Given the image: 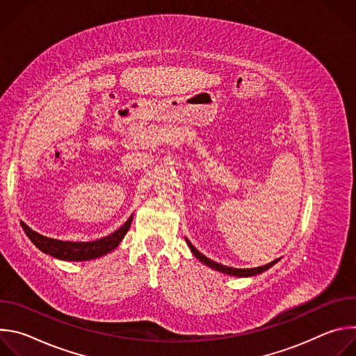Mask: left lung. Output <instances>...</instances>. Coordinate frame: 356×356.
Returning <instances> with one entry per match:
<instances>
[{"label": "left lung", "mask_w": 356, "mask_h": 356, "mask_svg": "<svg viewBox=\"0 0 356 356\" xmlns=\"http://www.w3.org/2000/svg\"><path fill=\"white\" fill-rule=\"evenodd\" d=\"M186 242H187V245H188L190 250L193 252V255H194V257H195L201 264H204V265H207L209 268H211V269H214V270H218V272H222V273H225V275H231V276H238V277H249V276H255V275L264 273L265 270H268L269 268H272L275 264H277V262H279V259H276V261H273V262H270V264H268V265H264V266H259V268H252V269H235V268H228V266L220 265V264H217V262H214V261L209 259L207 257L202 255L201 252H198V250L191 245V242H190L187 238H186Z\"/></svg>", "instance_id": "1"}]
</instances>
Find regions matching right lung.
Masks as SVG:
<instances>
[{"label":"right lung","mask_w":356,"mask_h":356,"mask_svg":"<svg viewBox=\"0 0 356 356\" xmlns=\"http://www.w3.org/2000/svg\"><path fill=\"white\" fill-rule=\"evenodd\" d=\"M134 216H131L122 227H120L115 232L110 234L108 236L99 238L91 242H70V241H59L54 238H47L36 231L31 229L26 224L21 221V225L26 234V236L32 241V243L40 249L46 255L54 257L60 261L69 262H81V261H91L107 255L111 250H114L120 242L124 239L125 234L128 232Z\"/></svg>","instance_id":"obj_1"}]
</instances>
